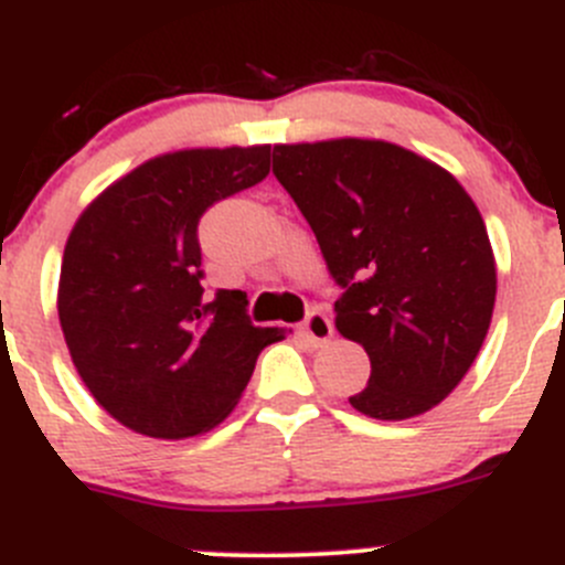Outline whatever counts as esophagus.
I'll use <instances>...</instances> for the list:
<instances>
[{
  "mask_svg": "<svg viewBox=\"0 0 565 565\" xmlns=\"http://www.w3.org/2000/svg\"><path fill=\"white\" fill-rule=\"evenodd\" d=\"M303 334H307V340L315 342V345L329 342L331 337H334V326H331L329 315L320 312V309H312V312L307 315V320H303Z\"/></svg>",
  "mask_w": 565,
  "mask_h": 565,
  "instance_id": "esophagus-1",
  "label": "esophagus"
}]
</instances>
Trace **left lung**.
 Segmentation results:
<instances>
[{"mask_svg":"<svg viewBox=\"0 0 565 565\" xmlns=\"http://www.w3.org/2000/svg\"><path fill=\"white\" fill-rule=\"evenodd\" d=\"M273 172L345 289L337 331L371 356L351 407L379 420L429 413L473 365L497 303V258L471 194L382 139L276 145Z\"/></svg>","mask_w":565,"mask_h":565,"instance_id":"left-lung-1","label":"left lung"}]
</instances>
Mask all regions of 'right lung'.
<instances>
[{
  "label": "right lung",
  "instance_id": "add662e5",
  "mask_svg": "<svg viewBox=\"0 0 565 565\" xmlns=\"http://www.w3.org/2000/svg\"><path fill=\"white\" fill-rule=\"evenodd\" d=\"M270 172V145L194 147L139 163L86 205L57 284L63 340L88 393L128 429L183 440L231 415L262 348L239 289L203 303L198 223Z\"/></svg>",
  "mask_w": 565,
  "mask_h": 565
}]
</instances>
